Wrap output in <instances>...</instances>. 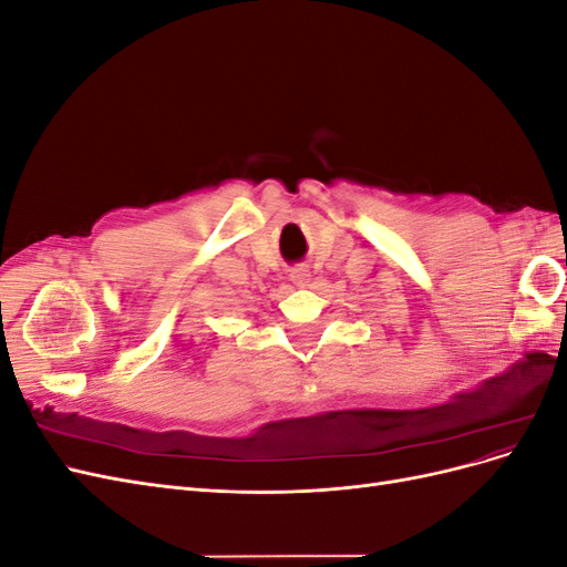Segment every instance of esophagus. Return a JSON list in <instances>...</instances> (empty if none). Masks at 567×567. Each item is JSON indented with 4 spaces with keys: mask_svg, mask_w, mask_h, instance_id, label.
<instances>
[{
    "mask_svg": "<svg viewBox=\"0 0 567 567\" xmlns=\"http://www.w3.org/2000/svg\"><path fill=\"white\" fill-rule=\"evenodd\" d=\"M290 281L293 284H307L310 281V271H307L305 267H296V269H290Z\"/></svg>",
    "mask_w": 567,
    "mask_h": 567,
    "instance_id": "obj_1",
    "label": "esophagus"
}]
</instances>
